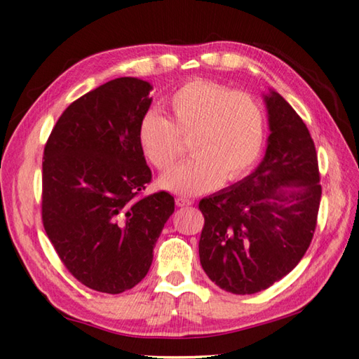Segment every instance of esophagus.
Here are the masks:
<instances>
[{"label": "esophagus", "mask_w": 359, "mask_h": 359, "mask_svg": "<svg viewBox=\"0 0 359 359\" xmlns=\"http://www.w3.org/2000/svg\"><path fill=\"white\" fill-rule=\"evenodd\" d=\"M175 202H176V205L181 206V208H183V206H191V205L194 203L192 200H189V198H184V197H176V198H175Z\"/></svg>", "instance_id": "1"}]
</instances>
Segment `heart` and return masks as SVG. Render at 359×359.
Returning <instances> with one entry per match:
<instances>
[{"mask_svg":"<svg viewBox=\"0 0 359 359\" xmlns=\"http://www.w3.org/2000/svg\"><path fill=\"white\" fill-rule=\"evenodd\" d=\"M168 119L149 110L138 123V143L151 165L167 170L189 140L194 156L173 167L159 186L180 196L210 192L238 181L259 161L265 142V113L255 97L206 79H194L168 97Z\"/></svg>","mask_w":359,"mask_h":359,"instance_id":"obj_1","label":"heart"}]
</instances>
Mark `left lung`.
Returning a JSON list of instances; mask_svg holds the SVG:
<instances>
[{"label": "left lung", "instance_id": "left-lung-1", "mask_svg": "<svg viewBox=\"0 0 359 359\" xmlns=\"http://www.w3.org/2000/svg\"><path fill=\"white\" fill-rule=\"evenodd\" d=\"M271 134L255 172L202 198L198 255L222 290L252 294L280 280L303 259L317 227V151L303 119L279 93L265 94Z\"/></svg>", "mask_w": 359, "mask_h": 359}]
</instances>
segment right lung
<instances>
[{"label": "right lung", "mask_w": 359, "mask_h": 359, "mask_svg": "<svg viewBox=\"0 0 359 359\" xmlns=\"http://www.w3.org/2000/svg\"><path fill=\"white\" fill-rule=\"evenodd\" d=\"M148 81H107L62 111L43 148L42 224L62 265L88 288L118 294L153 262L175 198L143 197L151 170L138 123L151 105Z\"/></svg>", "instance_id": "right-lung-1"}]
</instances>
